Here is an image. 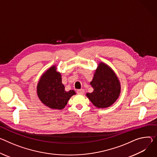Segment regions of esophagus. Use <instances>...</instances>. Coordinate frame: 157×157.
I'll return each mask as SVG.
<instances>
[{
	"mask_svg": "<svg viewBox=\"0 0 157 157\" xmlns=\"http://www.w3.org/2000/svg\"><path fill=\"white\" fill-rule=\"evenodd\" d=\"M77 93L79 94H83L84 93V90L81 89V90H77Z\"/></svg>",
	"mask_w": 157,
	"mask_h": 157,
	"instance_id": "esophagus-1",
	"label": "esophagus"
}]
</instances>
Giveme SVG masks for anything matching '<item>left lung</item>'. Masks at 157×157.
Returning <instances> with one entry per match:
<instances>
[{"label":"left lung","instance_id":"8db88e82","mask_svg":"<svg viewBox=\"0 0 157 157\" xmlns=\"http://www.w3.org/2000/svg\"><path fill=\"white\" fill-rule=\"evenodd\" d=\"M90 84L94 90L86 95L96 108H108L113 105L120 96V80L115 71L106 63L100 62L98 64Z\"/></svg>","mask_w":157,"mask_h":157}]
</instances>
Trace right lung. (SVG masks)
Wrapping results in <instances>:
<instances>
[{"label": "right lung", "instance_id": "right-lung-1", "mask_svg": "<svg viewBox=\"0 0 157 157\" xmlns=\"http://www.w3.org/2000/svg\"><path fill=\"white\" fill-rule=\"evenodd\" d=\"M37 94L40 101L52 109H62L71 97L76 94L74 90L65 91L61 74L53 65L40 76L37 85Z\"/></svg>", "mask_w": 157, "mask_h": 157}]
</instances>
